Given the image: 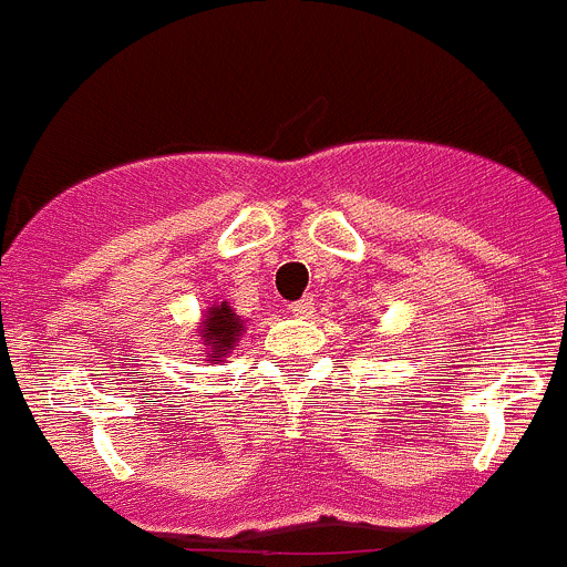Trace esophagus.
Returning a JSON list of instances; mask_svg holds the SVG:
<instances>
[{
	"label": "esophagus",
	"mask_w": 567,
	"mask_h": 567,
	"mask_svg": "<svg viewBox=\"0 0 567 567\" xmlns=\"http://www.w3.org/2000/svg\"><path fill=\"white\" fill-rule=\"evenodd\" d=\"M289 311L295 313V317H311V313H313V297L311 295L300 297V300L291 302Z\"/></svg>",
	"instance_id": "1"
}]
</instances>
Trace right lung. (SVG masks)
Masks as SVG:
<instances>
[{
	"mask_svg": "<svg viewBox=\"0 0 567 567\" xmlns=\"http://www.w3.org/2000/svg\"><path fill=\"white\" fill-rule=\"evenodd\" d=\"M245 330V322L231 311L228 302L212 306L206 311V319L200 322V339H204V355L209 361H220L237 347L239 333Z\"/></svg>",
	"mask_w": 567,
	"mask_h": 567,
	"instance_id": "obj_1",
	"label": "right lung"
}]
</instances>
